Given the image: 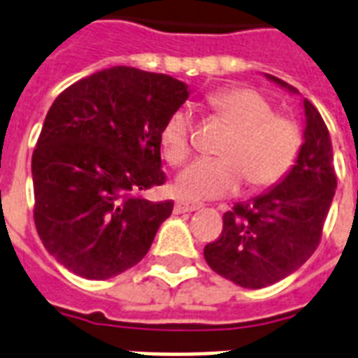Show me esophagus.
<instances>
[{
  "label": "esophagus",
  "instance_id": "34e87169",
  "mask_svg": "<svg viewBox=\"0 0 358 358\" xmlns=\"http://www.w3.org/2000/svg\"><path fill=\"white\" fill-rule=\"evenodd\" d=\"M202 208V204L199 202H189V200H176L174 204V213H189V211H196V209Z\"/></svg>",
  "mask_w": 358,
  "mask_h": 358
}]
</instances>
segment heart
<instances>
[{
    "label": "heart",
    "instance_id": "1",
    "mask_svg": "<svg viewBox=\"0 0 358 358\" xmlns=\"http://www.w3.org/2000/svg\"><path fill=\"white\" fill-rule=\"evenodd\" d=\"M209 112L231 127L220 145L222 158L196 159L176 178L180 196L215 199L234 193L246 184L263 191L283 182L294 169L303 149V130L296 119L275 113L268 99L252 88H224L206 99ZM194 124L189 108L174 110L165 121L159 143L171 165L191 156Z\"/></svg>",
    "mask_w": 358,
    "mask_h": 358
}]
</instances>
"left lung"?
Here are the masks:
<instances>
[{"label": "left lung", "mask_w": 358, "mask_h": 358, "mask_svg": "<svg viewBox=\"0 0 358 358\" xmlns=\"http://www.w3.org/2000/svg\"><path fill=\"white\" fill-rule=\"evenodd\" d=\"M268 78L296 94L281 78ZM303 106L305 141L294 169L274 189L226 211L222 234L204 248L209 266L245 289L278 283L320 245L336 174L329 130L315 104L305 99Z\"/></svg>", "instance_id": "left-lung-1"}]
</instances>
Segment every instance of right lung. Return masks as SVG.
<instances>
[{
  "instance_id": "1",
  "label": "right lung",
  "mask_w": 358,
  "mask_h": 358,
  "mask_svg": "<svg viewBox=\"0 0 358 358\" xmlns=\"http://www.w3.org/2000/svg\"><path fill=\"white\" fill-rule=\"evenodd\" d=\"M189 97L182 80L115 66L55 99L33 152L34 224L55 259L86 280H108L143 259L173 202L159 134Z\"/></svg>"
}]
</instances>
